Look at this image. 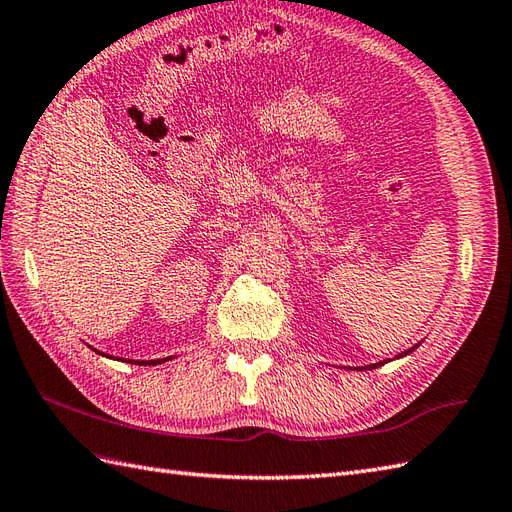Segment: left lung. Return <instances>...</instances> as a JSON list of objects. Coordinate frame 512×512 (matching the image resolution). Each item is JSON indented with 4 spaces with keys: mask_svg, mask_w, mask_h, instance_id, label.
Masks as SVG:
<instances>
[{
    "mask_svg": "<svg viewBox=\"0 0 512 512\" xmlns=\"http://www.w3.org/2000/svg\"><path fill=\"white\" fill-rule=\"evenodd\" d=\"M404 355H406V352H404ZM376 365H381V363H376ZM376 365H368V368L372 370V368H376Z\"/></svg>",
    "mask_w": 512,
    "mask_h": 512,
    "instance_id": "obj_1",
    "label": "left lung"
}]
</instances>
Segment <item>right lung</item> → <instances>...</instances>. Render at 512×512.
Listing matches in <instances>:
<instances>
[{"label":"right lung","instance_id":"add662e5","mask_svg":"<svg viewBox=\"0 0 512 512\" xmlns=\"http://www.w3.org/2000/svg\"><path fill=\"white\" fill-rule=\"evenodd\" d=\"M138 363H144V365H147V363H149V365H151V363H157V361H138Z\"/></svg>","mask_w":512,"mask_h":512}]
</instances>
